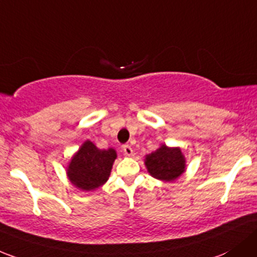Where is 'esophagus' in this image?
Wrapping results in <instances>:
<instances>
[{"label": "esophagus", "mask_w": 257, "mask_h": 257, "mask_svg": "<svg viewBox=\"0 0 257 257\" xmlns=\"http://www.w3.org/2000/svg\"><path fill=\"white\" fill-rule=\"evenodd\" d=\"M121 151H123L124 155L126 156L133 155V149H132L131 145H123V147H121Z\"/></svg>", "instance_id": "esophagus-1"}]
</instances>
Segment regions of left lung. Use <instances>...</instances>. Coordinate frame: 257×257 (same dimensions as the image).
<instances>
[{
	"instance_id": "left-lung-1",
	"label": "left lung",
	"mask_w": 257,
	"mask_h": 257,
	"mask_svg": "<svg viewBox=\"0 0 257 257\" xmlns=\"http://www.w3.org/2000/svg\"><path fill=\"white\" fill-rule=\"evenodd\" d=\"M148 172L156 180L172 182L186 171V158L180 148L160 144L155 151L144 159Z\"/></svg>"
}]
</instances>
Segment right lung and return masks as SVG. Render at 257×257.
Here are the masks:
<instances>
[{
    "mask_svg": "<svg viewBox=\"0 0 257 257\" xmlns=\"http://www.w3.org/2000/svg\"><path fill=\"white\" fill-rule=\"evenodd\" d=\"M115 159L117 151L113 148L98 149L91 140H86L70 159L66 176L79 190L94 191L108 181Z\"/></svg>",
    "mask_w": 257,
    "mask_h": 257,
    "instance_id": "right-lung-1",
    "label": "right lung"
}]
</instances>
